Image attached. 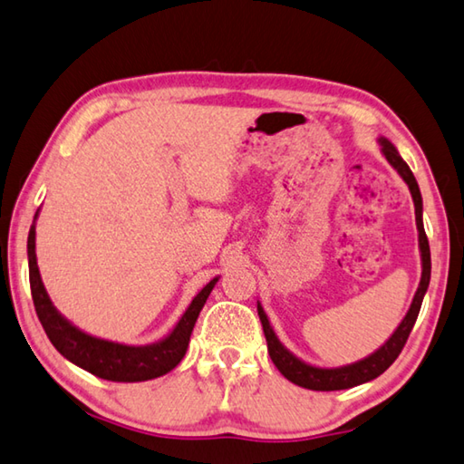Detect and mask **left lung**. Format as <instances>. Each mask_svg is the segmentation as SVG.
Returning <instances> with one entry per match:
<instances>
[{
  "label": "left lung",
  "instance_id": "8db88e82",
  "mask_svg": "<svg viewBox=\"0 0 464 464\" xmlns=\"http://www.w3.org/2000/svg\"><path fill=\"white\" fill-rule=\"evenodd\" d=\"M378 143H380L382 155L386 157L392 168L398 171V176L406 181L410 194H412V199H414L418 248H420V260H422L420 285H418V288H416L412 304H410V309L404 314V319H401V323L396 327L394 334L388 337L386 343H383L380 349H375V352L370 353L368 357H363V360L347 363V365H339V368H319V365H311L307 362H303L301 357H296L293 352H288V349L281 343V339L276 337L275 329L268 321V314L265 313V307H262L258 301V317L262 323V329H265L270 360H273L278 372H281L288 382H293L301 388L317 390V392L347 390V388L360 386V383L372 382L378 378V375H382L392 363L396 362V357L400 355L401 347L406 345V339L410 335V331H412V327H414L418 313H420L422 299L428 291V285H430V246H428V238H426L424 222H422L420 188H418L414 173L410 171L408 163L401 160L394 143H392L386 137H380Z\"/></svg>",
  "mask_w": 464,
  "mask_h": 464
}]
</instances>
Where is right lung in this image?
<instances>
[{"mask_svg":"<svg viewBox=\"0 0 464 464\" xmlns=\"http://www.w3.org/2000/svg\"><path fill=\"white\" fill-rule=\"evenodd\" d=\"M40 209L34 216L28 234V266H30V286L32 299L36 307L38 319L46 331L48 339L52 341L60 353L68 362H72L78 368L91 372L96 378L109 382H147L160 375L171 372L183 360L188 352L191 331L198 321V314L208 301L209 293L216 286V276L209 281L194 299L189 307L181 314L168 335L147 345H125L117 341L101 339L91 334H84L82 329L72 325L63 313H60L54 303L50 301L46 286L42 283L38 258H36V220Z\"/></svg>","mask_w":464,"mask_h":464,"instance_id":"1","label":"right lung"}]
</instances>
